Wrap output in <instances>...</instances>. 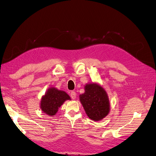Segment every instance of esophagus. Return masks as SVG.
<instances>
[{
  "instance_id": "esophagus-1",
  "label": "esophagus",
  "mask_w": 156,
  "mask_h": 156,
  "mask_svg": "<svg viewBox=\"0 0 156 156\" xmlns=\"http://www.w3.org/2000/svg\"><path fill=\"white\" fill-rule=\"evenodd\" d=\"M70 96H71V98H72V100H75V99L76 98V93H75L74 91L71 92Z\"/></svg>"
}]
</instances>
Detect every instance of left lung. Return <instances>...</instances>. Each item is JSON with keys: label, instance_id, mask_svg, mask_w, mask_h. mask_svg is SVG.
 I'll use <instances>...</instances> for the list:
<instances>
[{"label": "left lung", "instance_id": "1", "mask_svg": "<svg viewBox=\"0 0 156 156\" xmlns=\"http://www.w3.org/2000/svg\"><path fill=\"white\" fill-rule=\"evenodd\" d=\"M79 100L90 119L100 121L108 115L110 103L105 90L96 83L87 84Z\"/></svg>", "mask_w": 156, "mask_h": 156}]
</instances>
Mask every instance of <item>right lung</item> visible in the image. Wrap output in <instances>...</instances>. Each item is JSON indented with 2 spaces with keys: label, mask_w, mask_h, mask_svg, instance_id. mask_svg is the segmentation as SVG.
<instances>
[{
  "label": "right lung",
  "mask_w": 156,
  "mask_h": 156,
  "mask_svg": "<svg viewBox=\"0 0 156 156\" xmlns=\"http://www.w3.org/2000/svg\"><path fill=\"white\" fill-rule=\"evenodd\" d=\"M66 100H71V98L66 92L51 87L41 97L40 108L45 114L50 116H55L58 108Z\"/></svg>",
  "instance_id": "add662e5"
}]
</instances>
